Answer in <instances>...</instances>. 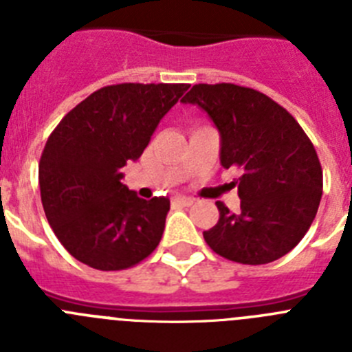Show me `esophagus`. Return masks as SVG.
Instances as JSON below:
<instances>
[{
	"mask_svg": "<svg viewBox=\"0 0 352 352\" xmlns=\"http://www.w3.org/2000/svg\"><path fill=\"white\" fill-rule=\"evenodd\" d=\"M173 204H178V206H192V204H194V199H190V197H174Z\"/></svg>",
	"mask_w": 352,
	"mask_h": 352,
	"instance_id": "obj_1",
	"label": "esophagus"
}]
</instances>
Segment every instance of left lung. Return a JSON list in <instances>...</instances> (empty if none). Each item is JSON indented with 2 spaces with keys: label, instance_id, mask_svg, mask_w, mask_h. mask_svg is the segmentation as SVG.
Masks as SVG:
<instances>
[{
  "label": "left lung",
  "instance_id": "8db88e82",
  "mask_svg": "<svg viewBox=\"0 0 352 352\" xmlns=\"http://www.w3.org/2000/svg\"><path fill=\"white\" fill-rule=\"evenodd\" d=\"M182 102L217 126L222 167L241 170L239 211L219 201L206 243L234 263L280 259L307 234L321 203L322 169L307 133L270 96L236 84H195Z\"/></svg>",
  "mask_w": 352,
  "mask_h": 352
}]
</instances>
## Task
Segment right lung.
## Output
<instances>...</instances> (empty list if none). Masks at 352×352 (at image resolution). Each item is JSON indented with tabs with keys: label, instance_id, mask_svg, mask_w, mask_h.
<instances>
[{
	"label": "right lung",
	"instance_id": "add662e5",
	"mask_svg": "<svg viewBox=\"0 0 352 352\" xmlns=\"http://www.w3.org/2000/svg\"><path fill=\"white\" fill-rule=\"evenodd\" d=\"M188 84H114L60 121L38 166L45 217L70 256L102 272L141 263L160 243L169 199L129 190L123 167L142 155Z\"/></svg>",
	"mask_w": 352,
	"mask_h": 352
}]
</instances>
